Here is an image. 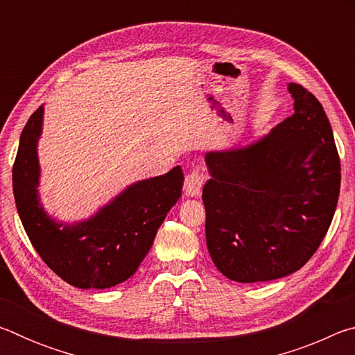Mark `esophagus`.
<instances>
[{
	"instance_id": "esophagus-1",
	"label": "esophagus",
	"mask_w": 355,
	"mask_h": 355,
	"mask_svg": "<svg viewBox=\"0 0 355 355\" xmlns=\"http://www.w3.org/2000/svg\"><path fill=\"white\" fill-rule=\"evenodd\" d=\"M207 182V173L200 167L192 169L184 178V191L186 194L191 197H196L200 194L203 184Z\"/></svg>"
}]
</instances>
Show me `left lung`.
Returning <instances> with one entry per match:
<instances>
[{"instance_id":"left-lung-1","label":"left lung","mask_w":355,"mask_h":355,"mask_svg":"<svg viewBox=\"0 0 355 355\" xmlns=\"http://www.w3.org/2000/svg\"><path fill=\"white\" fill-rule=\"evenodd\" d=\"M294 114L248 147L205 156V235L227 279L254 284L296 272L320 248L338 203L341 166L330 122L290 83Z\"/></svg>"}]
</instances>
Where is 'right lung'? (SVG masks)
<instances>
[{
	"label": "right lung",
	"mask_w": 355,
	"mask_h": 355,
	"mask_svg": "<svg viewBox=\"0 0 355 355\" xmlns=\"http://www.w3.org/2000/svg\"><path fill=\"white\" fill-rule=\"evenodd\" d=\"M44 107L25 125L12 167L17 211L29 241L46 266L76 288L103 290L139 268L159 225L182 196V167L131 184L92 219L62 225L48 218L37 199V139Z\"/></svg>",
	"instance_id": "1"
}]
</instances>
